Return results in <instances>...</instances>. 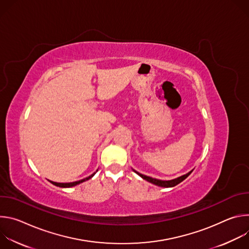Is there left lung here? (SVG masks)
Listing matches in <instances>:
<instances>
[{
    "mask_svg": "<svg viewBox=\"0 0 249 249\" xmlns=\"http://www.w3.org/2000/svg\"><path fill=\"white\" fill-rule=\"evenodd\" d=\"M138 175H140L142 178H144L145 180H147V181H149V182H151V183H153V184H156V185H158V186H161V187H173V186H175V185H177V184H179L181 181H183L186 177H188V175L192 172V170L190 171V172H188V173H186V174H184V175H182V176H180V177H178V178H175V179H173V180H167V181H163V180H159V179H156V178H152V177H150V176H147V175H144V174H141V173H139V172H137L136 170H134Z\"/></svg>",
    "mask_w": 249,
    "mask_h": 249,
    "instance_id": "1",
    "label": "left lung"
}]
</instances>
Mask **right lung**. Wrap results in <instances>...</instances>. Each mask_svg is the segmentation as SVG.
<instances>
[{"instance_id":"add662e5","label":"right lung","mask_w":249,"mask_h":249,"mask_svg":"<svg viewBox=\"0 0 249 249\" xmlns=\"http://www.w3.org/2000/svg\"><path fill=\"white\" fill-rule=\"evenodd\" d=\"M94 174H95V172L92 173L91 175H89V177H86V178H84V179H82V180H79V181H75V182H70V183H57V182H53V181H50V182H51L52 184L56 185V186H59V187H72V186L78 185V184H80V183H82V182H84V181H86V180L90 179Z\"/></svg>"}]
</instances>
